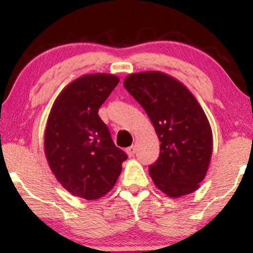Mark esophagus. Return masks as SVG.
<instances>
[{
	"label": "esophagus",
	"mask_w": 253,
	"mask_h": 253,
	"mask_svg": "<svg viewBox=\"0 0 253 253\" xmlns=\"http://www.w3.org/2000/svg\"><path fill=\"white\" fill-rule=\"evenodd\" d=\"M126 151H127V155H128L129 157H133V156H134V153H135V146H134V145H132V146H129Z\"/></svg>",
	"instance_id": "obj_1"
}]
</instances>
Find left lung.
<instances>
[{
    "label": "left lung",
    "mask_w": 253,
    "mask_h": 253,
    "mask_svg": "<svg viewBox=\"0 0 253 253\" xmlns=\"http://www.w3.org/2000/svg\"><path fill=\"white\" fill-rule=\"evenodd\" d=\"M127 91L150 118L161 152L149 171L159 190L181 197L199 189L211 163L213 134L202 107L189 89L161 71L128 75Z\"/></svg>",
    "instance_id": "left-lung-1"
}]
</instances>
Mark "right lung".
Wrapping results in <instances>:
<instances>
[{"label": "right lung", "instance_id": "right-lung-1", "mask_svg": "<svg viewBox=\"0 0 253 253\" xmlns=\"http://www.w3.org/2000/svg\"><path fill=\"white\" fill-rule=\"evenodd\" d=\"M119 81L110 74L84 75L62 90L51 108L45 156L57 181L75 196L97 200L106 195L127 159L98 117Z\"/></svg>", "mask_w": 253, "mask_h": 253}]
</instances>
